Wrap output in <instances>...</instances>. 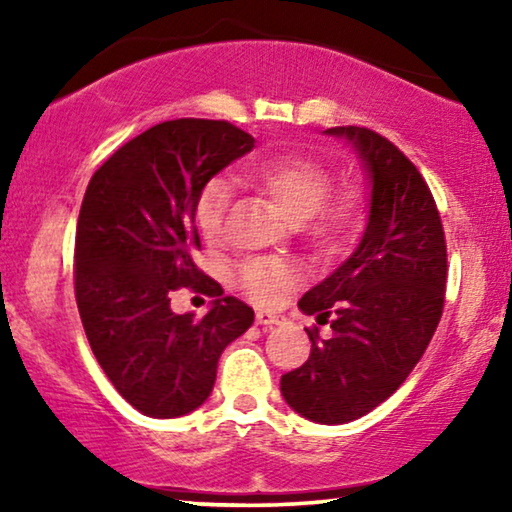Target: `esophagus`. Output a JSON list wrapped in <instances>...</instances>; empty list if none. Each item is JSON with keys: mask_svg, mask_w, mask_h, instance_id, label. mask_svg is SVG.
<instances>
[{"mask_svg": "<svg viewBox=\"0 0 512 512\" xmlns=\"http://www.w3.org/2000/svg\"><path fill=\"white\" fill-rule=\"evenodd\" d=\"M256 324H261V326H277L279 324V317L277 314H270V312H258L256 314Z\"/></svg>", "mask_w": 512, "mask_h": 512, "instance_id": "obj_1", "label": "esophagus"}]
</instances>
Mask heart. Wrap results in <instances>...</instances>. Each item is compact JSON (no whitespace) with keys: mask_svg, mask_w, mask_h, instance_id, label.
<instances>
[{"mask_svg":"<svg viewBox=\"0 0 512 512\" xmlns=\"http://www.w3.org/2000/svg\"><path fill=\"white\" fill-rule=\"evenodd\" d=\"M247 181L275 202L279 212L293 226L307 223L314 240L335 244L354 228L361 209V195L356 188H342L326 198L331 188V172L319 160L282 153L265 158L247 170ZM230 205V186L226 179H209L195 198V226L205 240L221 235L223 216ZM235 282L244 296L256 305H277L296 282L289 265L279 261H249L237 268Z\"/></svg>","mask_w":512,"mask_h":512,"instance_id":"b5f03b06","label":"heart"}]
</instances>
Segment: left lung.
I'll return each instance as SVG.
<instances>
[{"mask_svg":"<svg viewBox=\"0 0 512 512\" xmlns=\"http://www.w3.org/2000/svg\"><path fill=\"white\" fill-rule=\"evenodd\" d=\"M359 158L368 219L352 256L300 298V312L331 321L333 335L307 331L312 352L282 375L298 415L347 424L387 401L412 373L443 314L447 249L433 195L417 167L368 128H331Z\"/></svg>","mask_w":512,"mask_h":512,"instance_id":"1","label":"left lung"}]
</instances>
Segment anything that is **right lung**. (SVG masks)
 Returning <instances> with one entry per match:
<instances>
[{
    "instance_id": "add662e5",
    "label": "right lung",
    "mask_w": 512,
    "mask_h": 512,
    "mask_svg": "<svg viewBox=\"0 0 512 512\" xmlns=\"http://www.w3.org/2000/svg\"><path fill=\"white\" fill-rule=\"evenodd\" d=\"M256 139L226 121L179 118L123 144L93 174L76 223V305L97 363L146 417H184L207 401L230 342L254 310L202 275L195 198ZM179 285L214 295L205 318L174 315Z\"/></svg>"
}]
</instances>
